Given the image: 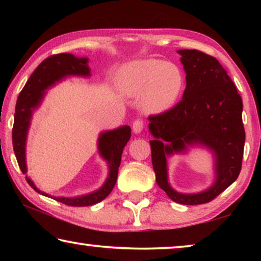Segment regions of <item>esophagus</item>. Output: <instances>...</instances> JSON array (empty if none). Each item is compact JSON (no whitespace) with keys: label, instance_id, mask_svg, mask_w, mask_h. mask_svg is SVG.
Instances as JSON below:
<instances>
[{"label":"esophagus","instance_id":"esophagus-1","mask_svg":"<svg viewBox=\"0 0 261 261\" xmlns=\"http://www.w3.org/2000/svg\"><path fill=\"white\" fill-rule=\"evenodd\" d=\"M142 129H144V122L141 120H135L133 122V132L135 134L141 133Z\"/></svg>","mask_w":261,"mask_h":261}]
</instances>
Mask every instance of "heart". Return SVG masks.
I'll list each match as a JSON object with an SVG mask.
<instances>
[{
  "instance_id": "obj_1",
  "label": "heart",
  "mask_w": 261,
  "mask_h": 261,
  "mask_svg": "<svg viewBox=\"0 0 261 261\" xmlns=\"http://www.w3.org/2000/svg\"><path fill=\"white\" fill-rule=\"evenodd\" d=\"M119 90L129 97H140L146 113L159 114L172 108L184 89L180 67L160 59H139L127 63L117 73Z\"/></svg>"
}]
</instances>
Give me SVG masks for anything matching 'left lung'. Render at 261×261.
<instances>
[{
  "label": "left lung",
  "instance_id": "1",
  "mask_svg": "<svg viewBox=\"0 0 261 261\" xmlns=\"http://www.w3.org/2000/svg\"><path fill=\"white\" fill-rule=\"evenodd\" d=\"M187 73L183 98L172 109L151 115L149 141L153 170L160 189L173 202L204 204L233 184L241 171L245 146L242 99L219 60L197 49H179ZM194 144H202L216 158V181L198 194L173 191L167 177V160Z\"/></svg>",
  "mask_w": 261,
  "mask_h": 261
}]
</instances>
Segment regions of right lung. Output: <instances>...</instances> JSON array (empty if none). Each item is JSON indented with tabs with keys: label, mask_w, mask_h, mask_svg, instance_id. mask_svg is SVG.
<instances>
[{
	"label": "right lung",
	"mask_w": 261,
	"mask_h": 261,
	"mask_svg": "<svg viewBox=\"0 0 261 261\" xmlns=\"http://www.w3.org/2000/svg\"><path fill=\"white\" fill-rule=\"evenodd\" d=\"M88 58H78L71 53H59L46 58L39 65L30 80L27 81L16 101L15 115H14L13 126V147L17 164L22 173L27 172L26 165V140L28 128L31 124L32 114L40 106L46 94L45 90L55 85L57 82L62 81L67 76L89 77L90 67L88 65ZM130 139V127L122 126L116 129L103 132L98 137V152L106 160L109 167V176L105 184L98 190L91 194L77 196V197H56L40 191L35 187L33 180L26 176L27 183L35 191L46 197H51L60 203L71 206H88L101 202L112 192L117 179V172L121 163L123 148Z\"/></svg>",
	"instance_id": "right-lung-1"
}]
</instances>
